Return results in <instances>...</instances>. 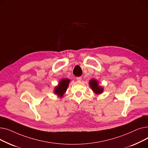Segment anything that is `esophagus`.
Segmentation results:
<instances>
[{"label":"esophagus","mask_w":148,"mask_h":148,"mask_svg":"<svg viewBox=\"0 0 148 148\" xmlns=\"http://www.w3.org/2000/svg\"><path fill=\"white\" fill-rule=\"evenodd\" d=\"M76 80L77 81H80L82 80V77H76Z\"/></svg>","instance_id":"1"}]
</instances>
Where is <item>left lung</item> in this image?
I'll list each match as a JSON object with an SVG mask.
<instances>
[{
	"instance_id": "obj_1",
	"label": "left lung",
	"mask_w": 148,
	"mask_h": 148,
	"mask_svg": "<svg viewBox=\"0 0 148 148\" xmlns=\"http://www.w3.org/2000/svg\"><path fill=\"white\" fill-rule=\"evenodd\" d=\"M89 84L93 91H94L95 93H96V94H101L103 92V88L100 86H98V82L95 79H92L89 82Z\"/></svg>"
}]
</instances>
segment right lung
<instances>
[{
    "mask_svg": "<svg viewBox=\"0 0 148 148\" xmlns=\"http://www.w3.org/2000/svg\"><path fill=\"white\" fill-rule=\"evenodd\" d=\"M69 80L68 79H62L60 81L59 85L55 88V90H54V93L62 97L63 96L66 90V89L68 88V84H69Z\"/></svg>",
    "mask_w": 148,
    "mask_h": 148,
    "instance_id": "right-lung-1",
    "label": "right lung"
}]
</instances>
